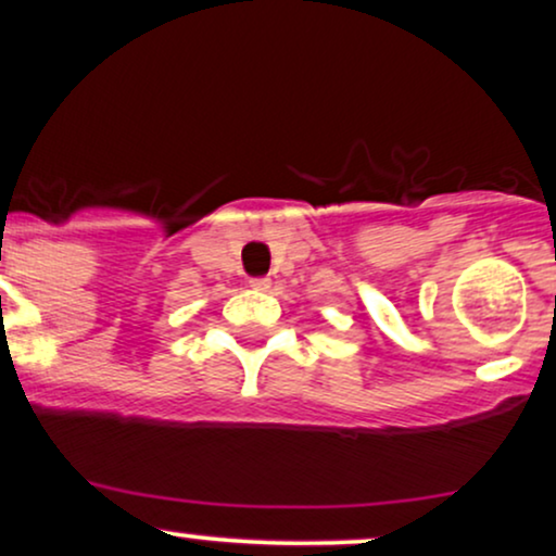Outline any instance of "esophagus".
Instances as JSON below:
<instances>
[{"instance_id": "esophagus-1", "label": "esophagus", "mask_w": 556, "mask_h": 556, "mask_svg": "<svg viewBox=\"0 0 556 556\" xmlns=\"http://www.w3.org/2000/svg\"><path fill=\"white\" fill-rule=\"evenodd\" d=\"M250 286L255 291H267V289H270V278H252Z\"/></svg>"}]
</instances>
